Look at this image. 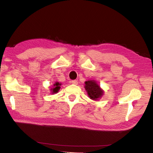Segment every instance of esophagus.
Here are the masks:
<instances>
[{
    "label": "esophagus",
    "mask_w": 153,
    "mask_h": 153,
    "mask_svg": "<svg viewBox=\"0 0 153 153\" xmlns=\"http://www.w3.org/2000/svg\"><path fill=\"white\" fill-rule=\"evenodd\" d=\"M71 83H72V84H74V85H77V80L71 81Z\"/></svg>",
    "instance_id": "esophagus-1"
}]
</instances>
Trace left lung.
Wrapping results in <instances>:
<instances>
[{
	"mask_svg": "<svg viewBox=\"0 0 153 153\" xmlns=\"http://www.w3.org/2000/svg\"><path fill=\"white\" fill-rule=\"evenodd\" d=\"M85 89L89 98L97 101L104 95V91L94 79H90L85 82Z\"/></svg>",
	"mask_w": 153,
	"mask_h": 153,
	"instance_id": "1",
	"label": "left lung"
}]
</instances>
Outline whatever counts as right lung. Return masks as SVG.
I'll list each match as a JSON object with an SVG mask.
<instances>
[{"mask_svg":"<svg viewBox=\"0 0 153 153\" xmlns=\"http://www.w3.org/2000/svg\"><path fill=\"white\" fill-rule=\"evenodd\" d=\"M62 85L61 83H59V82H55L54 83L53 86L51 87L50 91H51V93L53 94V95H54V94L55 93H57L58 91H59V90L60 89V86Z\"/></svg>","mask_w":153,"mask_h":153,"instance_id":"obj_1","label":"right lung"}]
</instances>
